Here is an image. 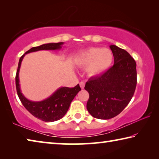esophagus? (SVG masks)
<instances>
[{
	"instance_id": "1",
	"label": "esophagus",
	"mask_w": 159,
	"mask_h": 159,
	"mask_svg": "<svg viewBox=\"0 0 159 159\" xmlns=\"http://www.w3.org/2000/svg\"><path fill=\"white\" fill-rule=\"evenodd\" d=\"M80 87L82 88V89H83V88H84V87H85V83L84 82H83V81H81L80 83Z\"/></svg>"
}]
</instances>
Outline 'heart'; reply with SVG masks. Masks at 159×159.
Here are the masks:
<instances>
[{"instance_id": "obj_1", "label": "heart", "mask_w": 159, "mask_h": 159, "mask_svg": "<svg viewBox=\"0 0 159 159\" xmlns=\"http://www.w3.org/2000/svg\"><path fill=\"white\" fill-rule=\"evenodd\" d=\"M114 55L109 48H90L80 51L76 57V62L80 66H88L90 75H97L105 71L111 66Z\"/></svg>"}]
</instances>
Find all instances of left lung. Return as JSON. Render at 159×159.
Listing matches in <instances>:
<instances>
[{
  "label": "left lung",
  "mask_w": 159,
  "mask_h": 159,
  "mask_svg": "<svg viewBox=\"0 0 159 159\" xmlns=\"http://www.w3.org/2000/svg\"><path fill=\"white\" fill-rule=\"evenodd\" d=\"M114 64L99 76L86 82L89 93L87 109L94 118L109 119L116 116L128 105L137 85L136 62L130 54L115 45H110Z\"/></svg>",
  "instance_id": "obj_1"
}]
</instances>
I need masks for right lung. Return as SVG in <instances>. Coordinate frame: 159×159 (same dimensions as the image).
<instances>
[{"label": "right lung", "mask_w": 159, "mask_h": 159, "mask_svg": "<svg viewBox=\"0 0 159 159\" xmlns=\"http://www.w3.org/2000/svg\"><path fill=\"white\" fill-rule=\"evenodd\" d=\"M63 42L51 43L34 47L24 54L20 59L18 64V68L16 74L15 83L16 88L19 98L24 107L31 114L39 119L45 122H53L60 120L62 118L68 111L70 104L73 100L78 93L81 90L79 85L78 84L74 88L61 87L55 91L49 98L40 102L31 101L26 98L21 92L19 72H20L21 63L26 54L36 52L39 50H56L61 48Z\"/></svg>", "instance_id": "1"}]
</instances>
